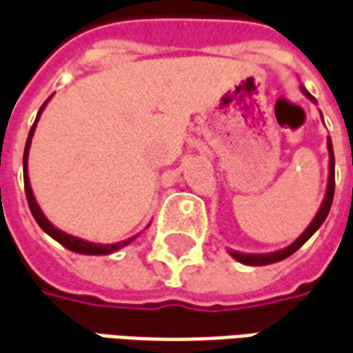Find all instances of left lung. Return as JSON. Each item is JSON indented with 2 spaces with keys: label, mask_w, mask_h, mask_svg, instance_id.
Segmentation results:
<instances>
[{
  "label": "left lung",
  "mask_w": 353,
  "mask_h": 353,
  "mask_svg": "<svg viewBox=\"0 0 353 353\" xmlns=\"http://www.w3.org/2000/svg\"><path fill=\"white\" fill-rule=\"evenodd\" d=\"M301 92L307 96L311 102H315V104H317V100L309 94L305 86H301ZM327 148H328L327 193H325V199H323V203H321V207H319L317 214H315V218L311 220V224L303 230V234L297 237L296 241H292L288 247H284V249H278V251H272V253H241V251H228L232 257L236 259V261H239V263H243V265H249V267L272 265V263L284 261V259L290 257L292 253H296L297 249L303 245L309 237L317 232L319 228L323 226V222H325L328 216V210H330V207H332V196H334V150H332V141H330V137L327 139Z\"/></svg>",
  "instance_id": "obj_1"
}]
</instances>
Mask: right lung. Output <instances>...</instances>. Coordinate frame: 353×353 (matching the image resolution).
<instances>
[{"instance_id": "obj_1", "label": "right lung", "mask_w": 353, "mask_h": 353, "mask_svg": "<svg viewBox=\"0 0 353 353\" xmlns=\"http://www.w3.org/2000/svg\"><path fill=\"white\" fill-rule=\"evenodd\" d=\"M52 98V96H50ZM50 98L46 100L42 108L38 110V116H36L34 125L30 127V133H28V139H26V146H25V154H23V174H25V193H26V201H28V207H30V212H32V216L38 222V226L44 230L46 234L50 237H54L57 243H61V245L69 249V251H73V253H81V255H112V253H116L119 251L121 247L129 245L131 241H135L137 236L133 237H127L123 241H116V243H92V241H86V239H81V237L71 236V234H67L63 230H59L56 228L42 212V208L38 207V203H36L34 193H32V187H30V179H28V150H30V143H32V137H34L36 131V123H38V119L42 116V112H44L46 104L50 102Z\"/></svg>"}]
</instances>
